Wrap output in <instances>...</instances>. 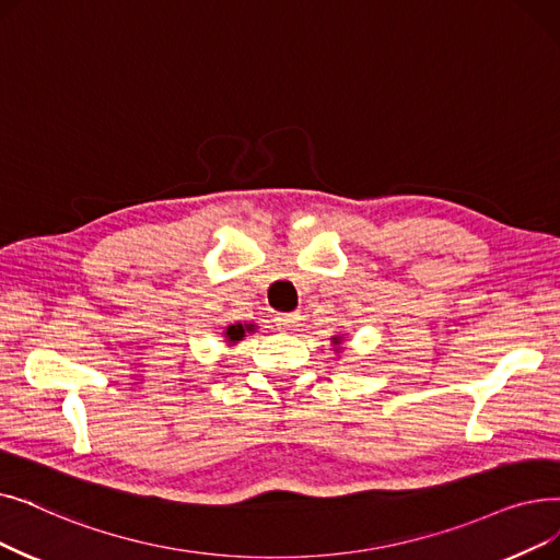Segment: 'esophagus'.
Here are the masks:
<instances>
[{"label":"esophagus","mask_w":560,"mask_h":560,"mask_svg":"<svg viewBox=\"0 0 560 560\" xmlns=\"http://www.w3.org/2000/svg\"><path fill=\"white\" fill-rule=\"evenodd\" d=\"M275 323L279 329H295L300 323V313H277Z\"/></svg>","instance_id":"obj_1"}]
</instances>
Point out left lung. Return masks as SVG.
<instances>
[{"label": "left lung", "instance_id": "left-lung-1", "mask_svg": "<svg viewBox=\"0 0 560 560\" xmlns=\"http://www.w3.org/2000/svg\"><path fill=\"white\" fill-rule=\"evenodd\" d=\"M340 343V336H334V346H338Z\"/></svg>", "mask_w": 560, "mask_h": 560}]
</instances>
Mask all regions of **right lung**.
Returning a JSON list of instances; mask_svg holds the SVG:
<instances>
[{
    "instance_id": "obj_1",
    "label": "right lung",
    "mask_w": 560,
    "mask_h": 560,
    "mask_svg": "<svg viewBox=\"0 0 560 560\" xmlns=\"http://www.w3.org/2000/svg\"><path fill=\"white\" fill-rule=\"evenodd\" d=\"M242 336H245V327H242V325H231L226 329V340H231V343H237Z\"/></svg>"
}]
</instances>
